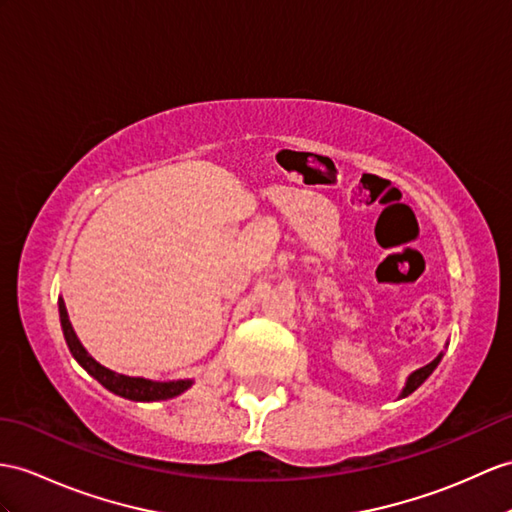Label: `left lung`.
<instances>
[{
    "label": "left lung",
    "mask_w": 512,
    "mask_h": 512,
    "mask_svg": "<svg viewBox=\"0 0 512 512\" xmlns=\"http://www.w3.org/2000/svg\"><path fill=\"white\" fill-rule=\"evenodd\" d=\"M441 356H443V354L436 356L430 365H426V367H421V369H417V371L410 373L408 380H406L404 391H402V395H400V397H406V395H410V393H413V391H417L419 386L428 380V376H430V373L436 369V365L441 363Z\"/></svg>",
    "instance_id": "8db88e82"
}]
</instances>
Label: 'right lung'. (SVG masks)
I'll return each instance as SVG.
<instances>
[{
	"label": "right lung",
	"mask_w": 512,
	"mask_h": 512,
	"mask_svg": "<svg viewBox=\"0 0 512 512\" xmlns=\"http://www.w3.org/2000/svg\"><path fill=\"white\" fill-rule=\"evenodd\" d=\"M58 313H60L62 334H65V341L69 345V352L73 354V358L78 360L80 367L86 373H91V376L99 384L106 386V389L115 395H121V397H126V400H134V402H158V400H171V397L184 393L193 384V380L156 382V380H145V378H132V376H123V373L106 369L104 365H99L89 352L84 350V345L80 343L78 334L71 328V321H69L62 297L58 299Z\"/></svg>",
	"instance_id": "obj_1"
}]
</instances>
